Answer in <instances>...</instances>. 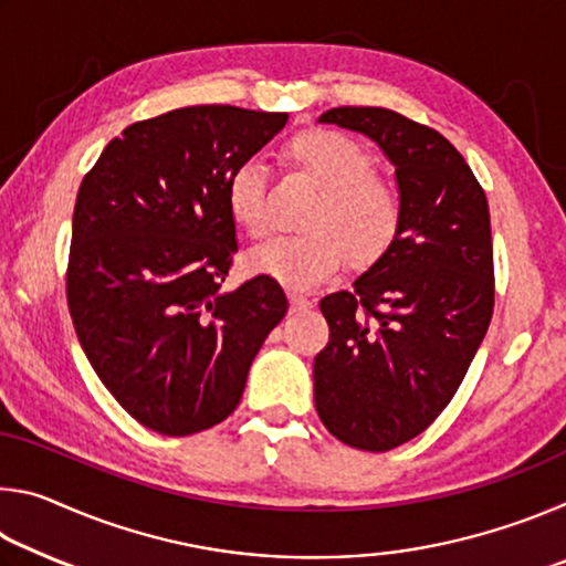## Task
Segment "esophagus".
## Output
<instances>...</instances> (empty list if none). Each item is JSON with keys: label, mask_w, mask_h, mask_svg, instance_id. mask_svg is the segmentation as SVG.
Returning <instances> with one entry per match:
<instances>
[{"label": "esophagus", "mask_w": 566, "mask_h": 566, "mask_svg": "<svg viewBox=\"0 0 566 566\" xmlns=\"http://www.w3.org/2000/svg\"><path fill=\"white\" fill-rule=\"evenodd\" d=\"M312 296L310 294H302V292H290V304L292 310H310L312 306Z\"/></svg>", "instance_id": "esophagus-1"}]
</instances>
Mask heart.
<instances>
[{
  "instance_id": "heart-1",
  "label": "heart",
  "mask_w": 566,
  "mask_h": 566,
  "mask_svg": "<svg viewBox=\"0 0 566 566\" xmlns=\"http://www.w3.org/2000/svg\"><path fill=\"white\" fill-rule=\"evenodd\" d=\"M290 157L324 189L306 234H276L244 256L249 274L266 276L294 290H310L339 272L349 260L371 262L391 244L399 227V197L371 175V157L359 142L334 129H306L286 145ZM266 169L244 159L227 181V205L249 234L270 224Z\"/></svg>"
}]
</instances>
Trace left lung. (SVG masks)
<instances>
[{
    "label": "left lung",
    "mask_w": 566,
    "mask_h": 566,
    "mask_svg": "<svg viewBox=\"0 0 566 566\" xmlns=\"http://www.w3.org/2000/svg\"><path fill=\"white\" fill-rule=\"evenodd\" d=\"M319 122L369 137L395 167L397 234L352 292L319 302L329 342L314 357L322 424L387 452L452 401L490 327V207L464 157L424 124L381 107H337Z\"/></svg>",
    "instance_id": "left-lung-1"
}]
</instances>
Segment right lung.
I'll list each match as a JSON object with an SVG mask.
<instances>
[{"mask_svg":"<svg viewBox=\"0 0 566 566\" xmlns=\"http://www.w3.org/2000/svg\"><path fill=\"white\" fill-rule=\"evenodd\" d=\"M286 124L282 112L197 104L132 124L84 177L66 302L76 339L129 415L167 437L237 409L249 367L286 314L282 286L222 282L237 254L229 175Z\"/></svg>","mask_w":566,"mask_h":566,"instance_id":"add662e5","label":"right lung"}]
</instances>
